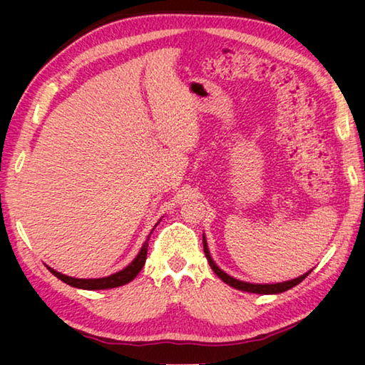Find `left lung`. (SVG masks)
<instances>
[{
	"instance_id": "1",
	"label": "left lung",
	"mask_w": 365,
	"mask_h": 365,
	"mask_svg": "<svg viewBox=\"0 0 365 365\" xmlns=\"http://www.w3.org/2000/svg\"><path fill=\"white\" fill-rule=\"evenodd\" d=\"M202 246H205V255L207 257V262L209 265H211V269L217 274L219 279L222 282H225L227 285H230L233 288L237 289H242V292H248V293H257V294H277V293H283L287 292V289L293 288L298 285V283H301L302 280L306 279V277L311 274V270L307 272V274L304 275H299L298 279H293V280H288V282H282V283H248V282H242V280H237L233 279V277H230L228 274H225L224 270L217 267V264H215L212 261L211 257V252H209V248H207V243H206V237H202Z\"/></svg>"
}]
</instances>
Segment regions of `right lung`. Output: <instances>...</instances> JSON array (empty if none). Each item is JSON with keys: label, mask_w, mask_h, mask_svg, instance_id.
Instances as JSON below:
<instances>
[{"label": "right lung", "mask_w": 365, "mask_h": 365, "mask_svg": "<svg viewBox=\"0 0 365 365\" xmlns=\"http://www.w3.org/2000/svg\"><path fill=\"white\" fill-rule=\"evenodd\" d=\"M148 240H150V237H148ZM148 240L143 243V246H141L138 256L135 257L133 261L128 264L125 269L115 272V274L109 275V277H103V279H73V277H67L64 274H61V272H58V270L48 267V265H46V267H48V270L51 272L54 277H58L59 280H63L64 283H67V285L76 287V288H82V289H108V288L122 287V285H125V283L132 282L135 277L140 274V270L143 269V265L146 262V255H148Z\"/></svg>", "instance_id": "right-lung-1"}]
</instances>
